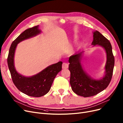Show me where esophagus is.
<instances>
[{
    "instance_id": "34e87169",
    "label": "esophagus",
    "mask_w": 123,
    "mask_h": 123,
    "mask_svg": "<svg viewBox=\"0 0 123 123\" xmlns=\"http://www.w3.org/2000/svg\"><path fill=\"white\" fill-rule=\"evenodd\" d=\"M62 68L63 69H67L68 68V64L67 63L64 62L62 64Z\"/></svg>"
}]
</instances>
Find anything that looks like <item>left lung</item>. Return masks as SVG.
I'll use <instances>...</instances> for the list:
<instances>
[{
	"label": "left lung",
	"mask_w": 123,
	"mask_h": 123,
	"mask_svg": "<svg viewBox=\"0 0 123 123\" xmlns=\"http://www.w3.org/2000/svg\"><path fill=\"white\" fill-rule=\"evenodd\" d=\"M93 34L92 44L101 46L105 49L107 53L106 74L103 78L99 80H93L85 72L80 63L82 52L70 56L69 59L70 83L72 90L76 94L84 97L95 96L108 86L112 79L115 64L112 48L109 40L98 31L96 30Z\"/></svg>",
	"instance_id": "obj_1"
}]
</instances>
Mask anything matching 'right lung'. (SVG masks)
Here are the masks:
<instances>
[{
	"instance_id": "1",
	"label": "right lung",
	"mask_w": 123,
	"mask_h": 123,
	"mask_svg": "<svg viewBox=\"0 0 123 123\" xmlns=\"http://www.w3.org/2000/svg\"><path fill=\"white\" fill-rule=\"evenodd\" d=\"M39 26L25 30L12 43L7 57V63L13 82L19 91L29 96L40 97L50 90L55 77L62 70V62L60 61L45 69L31 77H25L18 74L14 65V56L17 45L20 42L40 33Z\"/></svg>"
}]
</instances>
